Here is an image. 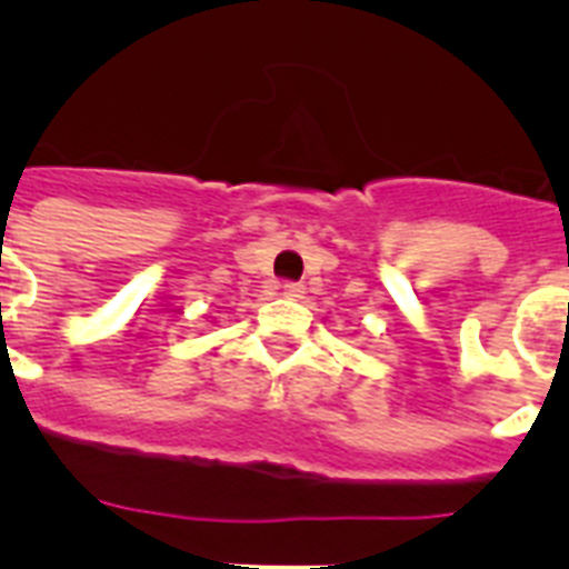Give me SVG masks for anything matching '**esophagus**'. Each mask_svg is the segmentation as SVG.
Listing matches in <instances>:
<instances>
[{
	"mask_svg": "<svg viewBox=\"0 0 569 569\" xmlns=\"http://www.w3.org/2000/svg\"><path fill=\"white\" fill-rule=\"evenodd\" d=\"M281 293L288 296V299H301V296H305V284H299V281H284V284H281Z\"/></svg>",
	"mask_w": 569,
	"mask_h": 569,
	"instance_id": "34e87169",
	"label": "esophagus"
}]
</instances>
